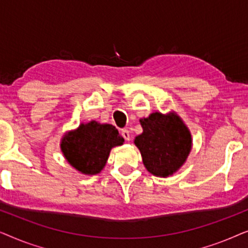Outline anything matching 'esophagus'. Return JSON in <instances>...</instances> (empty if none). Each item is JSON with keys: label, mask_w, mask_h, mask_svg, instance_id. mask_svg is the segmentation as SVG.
I'll use <instances>...</instances> for the list:
<instances>
[{"label": "esophagus", "mask_w": 248, "mask_h": 248, "mask_svg": "<svg viewBox=\"0 0 248 248\" xmlns=\"http://www.w3.org/2000/svg\"><path fill=\"white\" fill-rule=\"evenodd\" d=\"M121 134L122 137L125 139V141H130V132H128L126 128H123V130L121 131Z\"/></svg>", "instance_id": "obj_1"}]
</instances>
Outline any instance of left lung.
<instances>
[{"instance_id": "obj_1", "label": "left lung", "mask_w": 248, "mask_h": 248, "mask_svg": "<svg viewBox=\"0 0 248 248\" xmlns=\"http://www.w3.org/2000/svg\"><path fill=\"white\" fill-rule=\"evenodd\" d=\"M143 132L134 143L144 167L152 175L168 177L184 165L192 149V135L177 114L152 113L141 118Z\"/></svg>"}]
</instances>
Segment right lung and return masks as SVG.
Here are the masks:
<instances>
[{
	"label": "right lung",
	"mask_w": 248,
	"mask_h": 248,
	"mask_svg": "<svg viewBox=\"0 0 248 248\" xmlns=\"http://www.w3.org/2000/svg\"><path fill=\"white\" fill-rule=\"evenodd\" d=\"M124 139L116 127L91 121L63 135L61 150L67 162L84 175H97L106 165L109 152Z\"/></svg>",
	"instance_id": "right-lung-1"
}]
</instances>
